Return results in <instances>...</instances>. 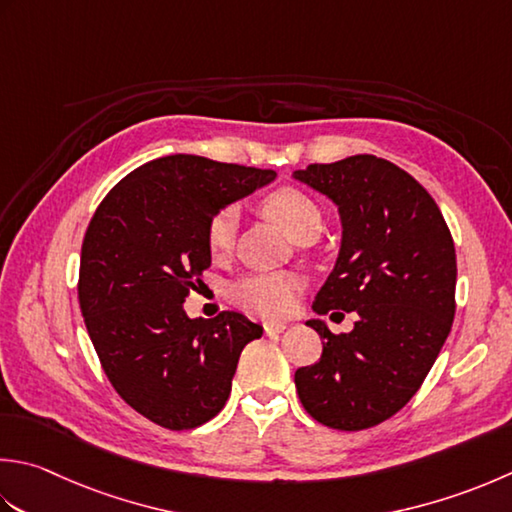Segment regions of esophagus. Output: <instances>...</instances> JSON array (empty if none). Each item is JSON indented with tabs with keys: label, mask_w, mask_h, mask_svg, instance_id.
I'll list each match as a JSON object with an SVG mask.
<instances>
[{
	"label": "esophagus",
	"mask_w": 512,
	"mask_h": 512,
	"mask_svg": "<svg viewBox=\"0 0 512 512\" xmlns=\"http://www.w3.org/2000/svg\"><path fill=\"white\" fill-rule=\"evenodd\" d=\"M288 328V322H279V319H270V322L264 324V330L270 335V333H284V330Z\"/></svg>",
	"instance_id": "obj_1"
}]
</instances>
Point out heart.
Here are the masks:
<instances>
[{"label":"heart","instance_id":"heart-1","mask_svg":"<svg viewBox=\"0 0 512 512\" xmlns=\"http://www.w3.org/2000/svg\"><path fill=\"white\" fill-rule=\"evenodd\" d=\"M262 213L290 239L308 226H322V215H319L317 204L297 188H279L275 193L266 195L262 202ZM235 226L237 215L233 208L219 210V213L213 215L206 228V244L210 255L222 257L228 253L235 237ZM299 288H302V279L295 273H288V270L257 273L235 284L233 299L242 308L250 310V313L277 317L293 310Z\"/></svg>","mask_w":512,"mask_h":512}]
</instances>
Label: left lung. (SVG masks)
I'll use <instances>...</instances> for the list:
<instances>
[{
    "mask_svg": "<svg viewBox=\"0 0 512 512\" xmlns=\"http://www.w3.org/2000/svg\"><path fill=\"white\" fill-rule=\"evenodd\" d=\"M293 177L328 197L342 222L335 266L313 310L357 313L342 335L308 319L324 350L317 364L297 368L299 399L324 426H377L417 393L453 326V237L428 190L382 157L310 164Z\"/></svg>",
    "mask_w": 512,
    "mask_h": 512,
    "instance_id": "8db88e82",
    "label": "left lung"
}]
</instances>
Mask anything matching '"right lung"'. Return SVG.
Segmentation results:
<instances>
[{
    "mask_svg": "<svg viewBox=\"0 0 512 512\" xmlns=\"http://www.w3.org/2000/svg\"><path fill=\"white\" fill-rule=\"evenodd\" d=\"M275 177L166 155L128 173L90 219L79 308L110 384L150 422L188 430L213 419L244 346L262 337L264 328L242 313L190 319L184 302L210 266V219Z\"/></svg>",
    "mask_w": 512,
    "mask_h": 512,
    "instance_id": "1",
    "label": "right lung"
}]
</instances>
